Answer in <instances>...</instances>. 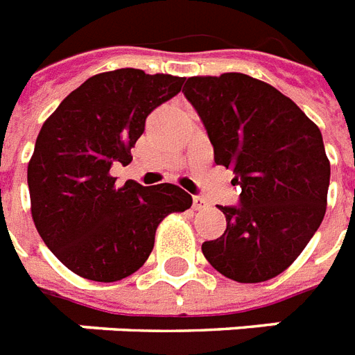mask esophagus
<instances>
[{
  "instance_id": "34e87169",
  "label": "esophagus",
  "mask_w": 355,
  "mask_h": 355,
  "mask_svg": "<svg viewBox=\"0 0 355 355\" xmlns=\"http://www.w3.org/2000/svg\"><path fill=\"white\" fill-rule=\"evenodd\" d=\"M208 208L207 199H202V197H193V210H205Z\"/></svg>"
}]
</instances>
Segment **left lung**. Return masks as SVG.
Returning a JSON list of instances; mask_svg holds the SVG:
<instances>
[{
    "mask_svg": "<svg viewBox=\"0 0 355 355\" xmlns=\"http://www.w3.org/2000/svg\"><path fill=\"white\" fill-rule=\"evenodd\" d=\"M218 166L232 167L240 205L220 207L227 229L202 255L238 283L279 275L320 227L329 159L318 126L288 96L240 72L193 76L182 89Z\"/></svg>",
    "mask_w": 355,
    "mask_h": 355,
    "instance_id": "obj_1",
    "label": "left lung"
}]
</instances>
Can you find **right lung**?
<instances>
[{
    "label": "right lung",
    "mask_w": 355,
    "mask_h": 355,
    "mask_svg": "<svg viewBox=\"0 0 355 355\" xmlns=\"http://www.w3.org/2000/svg\"><path fill=\"white\" fill-rule=\"evenodd\" d=\"M184 78L139 69L102 72L72 91L46 119L27 166L31 216L48 250L74 274L113 283L145 264L159 221L191 207L175 184L115 186L113 164L130 148L159 104Z\"/></svg>",
    "instance_id": "1"
}]
</instances>
